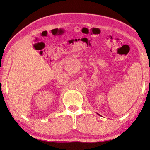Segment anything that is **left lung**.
Segmentation results:
<instances>
[{"label":"left lung","mask_w":150,"mask_h":150,"mask_svg":"<svg viewBox=\"0 0 150 150\" xmlns=\"http://www.w3.org/2000/svg\"><path fill=\"white\" fill-rule=\"evenodd\" d=\"M98 115H99V114H98Z\"/></svg>","instance_id":"obj_1"}]
</instances>
